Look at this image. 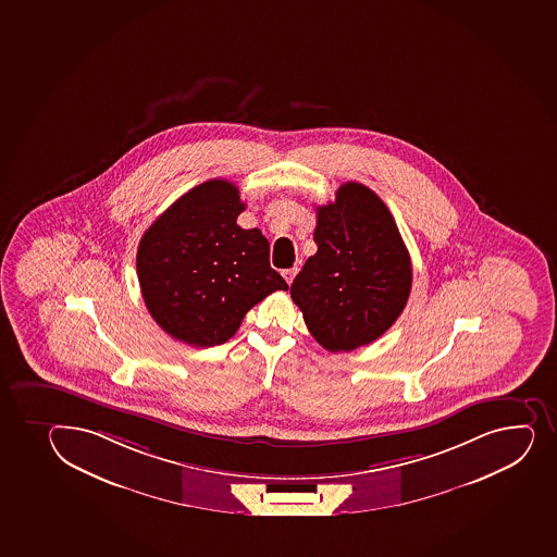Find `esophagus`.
<instances>
[{
    "label": "esophagus",
    "mask_w": 557,
    "mask_h": 557,
    "mask_svg": "<svg viewBox=\"0 0 557 557\" xmlns=\"http://www.w3.org/2000/svg\"><path fill=\"white\" fill-rule=\"evenodd\" d=\"M296 274H298V269H287L283 270V277H285V282L290 285V283L294 282V277H296Z\"/></svg>",
    "instance_id": "1"
}]
</instances>
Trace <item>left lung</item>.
Wrapping results in <instances>:
<instances>
[{
  "instance_id": "obj_1",
  "label": "left lung",
  "mask_w": 557,
  "mask_h": 557,
  "mask_svg": "<svg viewBox=\"0 0 557 557\" xmlns=\"http://www.w3.org/2000/svg\"><path fill=\"white\" fill-rule=\"evenodd\" d=\"M314 242L290 287L305 325L331 352L371 344L401 314L413 282L389 208L368 186L342 184L336 201L318 207Z\"/></svg>"
}]
</instances>
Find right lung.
<instances>
[{
	"label": "right lung",
	"instance_id": "1",
	"mask_svg": "<svg viewBox=\"0 0 557 557\" xmlns=\"http://www.w3.org/2000/svg\"><path fill=\"white\" fill-rule=\"evenodd\" d=\"M245 207L234 183L212 178L144 232L137 250L144 304L172 338L194 347L224 344L253 305L287 290L270 267L261 230L237 224Z\"/></svg>",
	"mask_w": 557,
	"mask_h": 557
}]
</instances>
